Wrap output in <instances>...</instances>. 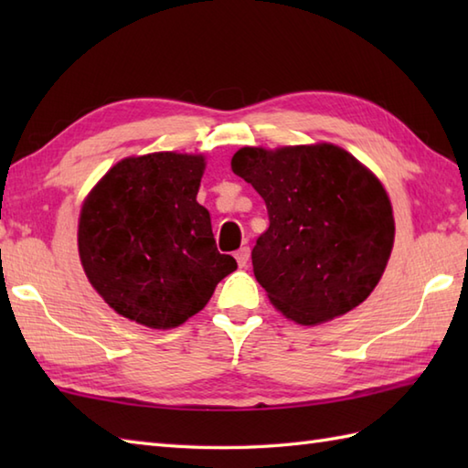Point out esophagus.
<instances>
[{
    "instance_id": "34e87169",
    "label": "esophagus",
    "mask_w": 468,
    "mask_h": 468,
    "mask_svg": "<svg viewBox=\"0 0 468 468\" xmlns=\"http://www.w3.org/2000/svg\"><path fill=\"white\" fill-rule=\"evenodd\" d=\"M250 255H251L250 247H241V250L235 253V260L239 263V267H247V263H250Z\"/></svg>"
}]
</instances>
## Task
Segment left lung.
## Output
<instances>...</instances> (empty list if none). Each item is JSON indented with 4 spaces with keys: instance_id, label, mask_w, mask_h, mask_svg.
Returning <instances> with one entry per match:
<instances>
[{
    "instance_id": "obj_1",
    "label": "left lung",
    "mask_w": 468,
    "mask_h": 468,
    "mask_svg": "<svg viewBox=\"0 0 468 468\" xmlns=\"http://www.w3.org/2000/svg\"><path fill=\"white\" fill-rule=\"evenodd\" d=\"M231 168L270 213L251 260L277 312L320 325L374 292L392 253L394 215L370 168L332 143L243 146Z\"/></svg>"
}]
</instances>
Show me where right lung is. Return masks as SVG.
Wrapping results in <instances>:
<instances>
[{"mask_svg": "<svg viewBox=\"0 0 468 468\" xmlns=\"http://www.w3.org/2000/svg\"><path fill=\"white\" fill-rule=\"evenodd\" d=\"M205 166V154L126 156L82 201V270L126 320L171 330L201 312L237 270L231 255L217 251L211 215L197 203Z\"/></svg>", "mask_w": 468, "mask_h": 468, "instance_id": "obj_1", "label": "right lung"}]
</instances>
